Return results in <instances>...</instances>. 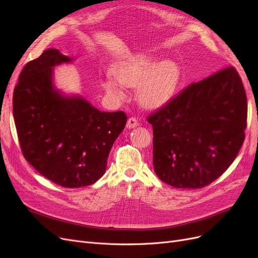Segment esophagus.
Masks as SVG:
<instances>
[{"label":"esophagus","instance_id":"obj_1","mask_svg":"<svg viewBox=\"0 0 258 258\" xmlns=\"http://www.w3.org/2000/svg\"><path fill=\"white\" fill-rule=\"evenodd\" d=\"M139 126V120L136 118V117H130L127 121V128L131 129V128H135Z\"/></svg>","mask_w":258,"mask_h":258}]
</instances>
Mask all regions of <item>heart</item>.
I'll use <instances>...</instances> for the list:
<instances>
[{
  "label": "heart",
  "instance_id": "1",
  "mask_svg": "<svg viewBox=\"0 0 258 258\" xmlns=\"http://www.w3.org/2000/svg\"><path fill=\"white\" fill-rule=\"evenodd\" d=\"M114 77L101 82V86L108 95L121 99V86L136 87L139 102L145 107H158L172 97L178 81V68L171 60L161 61L154 66V61L140 57L114 70Z\"/></svg>",
  "mask_w": 258,
  "mask_h": 258
}]
</instances>
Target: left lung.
Instances as JSON below:
<instances>
[{"label":"left lung","mask_w":258,"mask_h":258,"mask_svg":"<svg viewBox=\"0 0 258 258\" xmlns=\"http://www.w3.org/2000/svg\"><path fill=\"white\" fill-rule=\"evenodd\" d=\"M246 117L245 90L233 67L187 86L147 117L156 174L175 188L211 184L237 157Z\"/></svg>","instance_id":"8db88e82"}]
</instances>
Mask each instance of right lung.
I'll list each match as a JSON object with an SVG mask.
<instances>
[{
	"label": "right lung",
	"mask_w": 258,
	"mask_h": 258,
	"mask_svg": "<svg viewBox=\"0 0 258 258\" xmlns=\"http://www.w3.org/2000/svg\"><path fill=\"white\" fill-rule=\"evenodd\" d=\"M72 59L45 50L22 69L14 89L13 114L23 156L38 173L66 188L96 183L127 115L101 112L83 97L54 88L53 67Z\"/></svg>",
	"instance_id": "obj_1"
}]
</instances>
